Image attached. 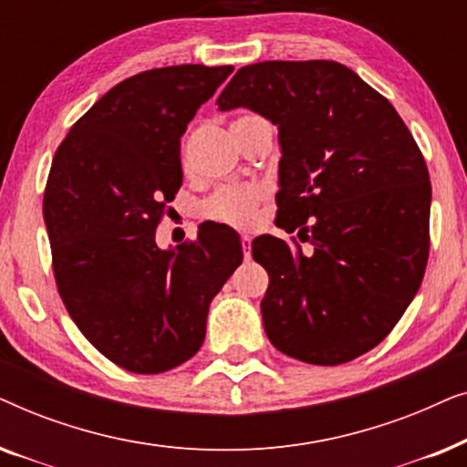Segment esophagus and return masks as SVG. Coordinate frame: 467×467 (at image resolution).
<instances>
[{
    "label": "esophagus",
    "instance_id": "1",
    "mask_svg": "<svg viewBox=\"0 0 467 467\" xmlns=\"http://www.w3.org/2000/svg\"><path fill=\"white\" fill-rule=\"evenodd\" d=\"M240 242H242V253H244V257L251 259V238H248V235H242Z\"/></svg>",
    "mask_w": 467,
    "mask_h": 467
}]
</instances>
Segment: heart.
Masks as SVG:
<instances>
[{
	"label": "heart",
	"instance_id": "1",
	"mask_svg": "<svg viewBox=\"0 0 467 467\" xmlns=\"http://www.w3.org/2000/svg\"><path fill=\"white\" fill-rule=\"evenodd\" d=\"M259 119L254 114H242L232 123L238 127L248 120ZM265 191L259 184H238V187H221L216 189L208 200H203L200 213L206 221L223 223L232 227H248L254 223L257 208L264 200Z\"/></svg>",
	"mask_w": 467,
	"mask_h": 467
}]
</instances>
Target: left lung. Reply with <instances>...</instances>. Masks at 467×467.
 Wrapping results in <instances>:
<instances>
[{
    "mask_svg": "<svg viewBox=\"0 0 467 467\" xmlns=\"http://www.w3.org/2000/svg\"><path fill=\"white\" fill-rule=\"evenodd\" d=\"M216 104L278 125V227L308 244L253 242L270 276L261 299L270 342L315 366L379 347L430 257V171L391 101L342 63L315 59L240 67Z\"/></svg>",
    "mask_w": 467,
    "mask_h": 467,
    "instance_id": "8db88e82",
    "label": "left lung"
}]
</instances>
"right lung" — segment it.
Wrapping results in <instances>:
<instances>
[{
  "mask_svg": "<svg viewBox=\"0 0 467 467\" xmlns=\"http://www.w3.org/2000/svg\"><path fill=\"white\" fill-rule=\"evenodd\" d=\"M232 66H170L112 87L55 152L44 223L59 296L117 366L159 374L200 350L210 302L242 246L225 225L161 251L155 232L182 184L181 138Z\"/></svg>",
  "mask_w": 467,
  "mask_h": 467,
  "instance_id": "1",
  "label": "right lung"
}]
</instances>
